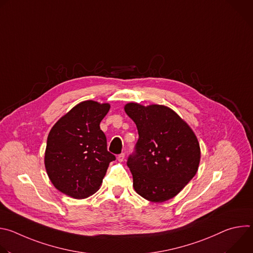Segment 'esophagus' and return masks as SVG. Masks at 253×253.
<instances>
[{"label": "esophagus", "instance_id": "1", "mask_svg": "<svg viewBox=\"0 0 253 253\" xmlns=\"http://www.w3.org/2000/svg\"><path fill=\"white\" fill-rule=\"evenodd\" d=\"M124 158H125V154H124V153H121V154H119V155L117 156V160L120 161V162H122V161L124 160Z\"/></svg>", "mask_w": 253, "mask_h": 253}]
</instances>
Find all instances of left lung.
<instances>
[{
	"label": "left lung",
	"instance_id": "1",
	"mask_svg": "<svg viewBox=\"0 0 253 253\" xmlns=\"http://www.w3.org/2000/svg\"><path fill=\"white\" fill-rule=\"evenodd\" d=\"M139 134L127 166L135 191L149 201L173 198L194 177L200 161V147L190 127L163 105L125 106Z\"/></svg>",
	"mask_w": 253,
	"mask_h": 253
}]
</instances>
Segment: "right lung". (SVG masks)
Wrapping results in <instances>:
<instances>
[{
	"label": "right lung",
	"instance_id": "right-lung-1",
	"mask_svg": "<svg viewBox=\"0 0 253 253\" xmlns=\"http://www.w3.org/2000/svg\"><path fill=\"white\" fill-rule=\"evenodd\" d=\"M109 104L84 101L64 115L51 129L45 167L54 186L77 199L94 194L115 155L107 150L100 122Z\"/></svg>",
	"mask_w": 253,
	"mask_h": 253
}]
</instances>
